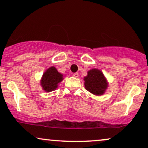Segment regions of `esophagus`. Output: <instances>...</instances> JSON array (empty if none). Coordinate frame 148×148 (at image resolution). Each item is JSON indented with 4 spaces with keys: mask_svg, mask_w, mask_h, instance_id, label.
I'll return each instance as SVG.
<instances>
[{
    "mask_svg": "<svg viewBox=\"0 0 148 148\" xmlns=\"http://www.w3.org/2000/svg\"><path fill=\"white\" fill-rule=\"evenodd\" d=\"M73 76H74V77L77 78L78 76H79V73H77V72H76V73H74V74H73Z\"/></svg>",
    "mask_w": 148,
    "mask_h": 148,
    "instance_id": "obj_1",
    "label": "esophagus"
}]
</instances>
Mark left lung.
<instances>
[{
	"mask_svg": "<svg viewBox=\"0 0 148 148\" xmlns=\"http://www.w3.org/2000/svg\"><path fill=\"white\" fill-rule=\"evenodd\" d=\"M85 88L95 95H102L108 87V82L101 71L92 69L88 72V75L84 77Z\"/></svg>",
	"mask_w": 148,
	"mask_h": 148,
	"instance_id": "1",
	"label": "left lung"
}]
</instances>
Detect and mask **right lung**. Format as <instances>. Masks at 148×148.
Segmentation results:
<instances>
[{
    "instance_id": "1",
    "label": "right lung",
    "mask_w": 148,
    "mask_h": 148,
    "mask_svg": "<svg viewBox=\"0 0 148 148\" xmlns=\"http://www.w3.org/2000/svg\"><path fill=\"white\" fill-rule=\"evenodd\" d=\"M63 80V75L58 72L55 67H51L43 74L40 84L42 89L47 92L55 90L58 84Z\"/></svg>"
}]
</instances>
